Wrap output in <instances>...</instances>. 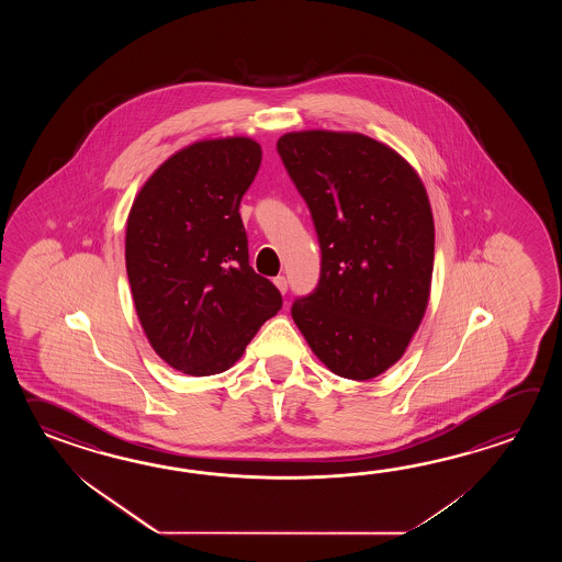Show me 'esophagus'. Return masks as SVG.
<instances>
[{"label":"esophagus","mask_w":562,"mask_h":562,"mask_svg":"<svg viewBox=\"0 0 562 562\" xmlns=\"http://www.w3.org/2000/svg\"><path fill=\"white\" fill-rule=\"evenodd\" d=\"M276 285L283 295L286 293V279L283 276L276 277Z\"/></svg>","instance_id":"obj_1"}]
</instances>
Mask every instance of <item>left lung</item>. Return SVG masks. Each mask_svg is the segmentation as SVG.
<instances>
[{
	"instance_id": "obj_1",
	"label": "left lung",
	"mask_w": 562,
	"mask_h": 562,
	"mask_svg": "<svg viewBox=\"0 0 562 562\" xmlns=\"http://www.w3.org/2000/svg\"><path fill=\"white\" fill-rule=\"evenodd\" d=\"M277 150L322 247L293 322L327 370L356 382L406 353L430 301L434 216L416 168L359 132H286Z\"/></svg>"
}]
</instances>
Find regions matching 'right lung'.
I'll use <instances>...</instances> for the list:
<instances>
[{"label": "right lung", "mask_w": 562, "mask_h": 562, "mask_svg": "<svg viewBox=\"0 0 562 562\" xmlns=\"http://www.w3.org/2000/svg\"><path fill=\"white\" fill-rule=\"evenodd\" d=\"M249 136L180 148L136 194L126 221V273L156 356L187 375L233 368L281 310L277 286L249 265L239 215L261 165Z\"/></svg>", "instance_id": "1"}]
</instances>
